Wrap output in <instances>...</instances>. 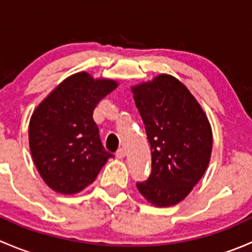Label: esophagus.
I'll use <instances>...</instances> for the list:
<instances>
[{
	"instance_id": "esophagus-1",
	"label": "esophagus",
	"mask_w": 252,
	"mask_h": 252,
	"mask_svg": "<svg viewBox=\"0 0 252 252\" xmlns=\"http://www.w3.org/2000/svg\"><path fill=\"white\" fill-rule=\"evenodd\" d=\"M124 156H126V151H124L123 149H118V150H117V152H116V157H117V158L121 159V158H123Z\"/></svg>"
}]
</instances>
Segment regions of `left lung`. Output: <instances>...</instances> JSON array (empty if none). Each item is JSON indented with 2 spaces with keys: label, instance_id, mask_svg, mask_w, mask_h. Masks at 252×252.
I'll use <instances>...</instances> for the list:
<instances>
[{
  "label": "left lung",
  "instance_id": "8db88e82",
  "mask_svg": "<svg viewBox=\"0 0 252 252\" xmlns=\"http://www.w3.org/2000/svg\"><path fill=\"white\" fill-rule=\"evenodd\" d=\"M131 91L151 147V173L136 188L152 205H175L208 166L212 151L208 119L187 86L172 75L161 74Z\"/></svg>",
  "mask_w": 252,
  "mask_h": 252
}]
</instances>
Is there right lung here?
<instances>
[{"mask_svg": "<svg viewBox=\"0 0 252 252\" xmlns=\"http://www.w3.org/2000/svg\"><path fill=\"white\" fill-rule=\"evenodd\" d=\"M117 88L108 79L77 73L37 106L29 124L32 159L45 183L61 194H77L90 185L113 155L101 142L93 113Z\"/></svg>", "mask_w": 252, "mask_h": 252, "instance_id": "right-lung-1", "label": "right lung"}]
</instances>
